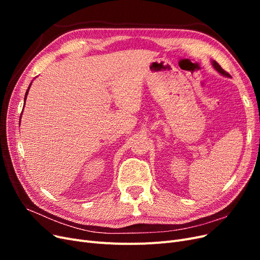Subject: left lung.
Masks as SVG:
<instances>
[{
  "mask_svg": "<svg viewBox=\"0 0 260 260\" xmlns=\"http://www.w3.org/2000/svg\"><path fill=\"white\" fill-rule=\"evenodd\" d=\"M212 66H214V67H215V69L217 70V72H219V73L221 74V75H223V76H226V77H230V75L228 74V73L225 72V70H223V69L221 68V66H220V65L218 64V62H217L216 60L212 61Z\"/></svg>",
  "mask_w": 260,
  "mask_h": 260,
  "instance_id": "8db88e82",
  "label": "left lung"
}]
</instances>
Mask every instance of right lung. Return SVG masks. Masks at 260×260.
<instances>
[{"label":"right lung","instance_id":"obj_1","mask_svg":"<svg viewBox=\"0 0 260 260\" xmlns=\"http://www.w3.org/2000/svg\"><path fill=\"white\" fill-rule=\"evenodd\" d=\"M28 91H29V88H28V90H27V92H26V96H25V101H26V98H27V94H28Z\"/></svg>","mask_w":260,"mask_h":260}]
</instances>
